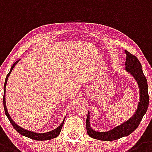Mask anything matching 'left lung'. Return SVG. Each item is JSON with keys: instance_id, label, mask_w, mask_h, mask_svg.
I'll return each instance as SVG.
<instances>
[{"instance_id": "obj_1", "label": "left lung", "mask_w": 152, "mask_h": 152, "mask_svg": "<svg viewBox=\"0 0 152 152\" xmlns=\"http://www.w3.org/2000/svg\"><path fill=\"white\" fill-rule=\"evenodd\" d=\"M125 53L126 54L125 63L126 71L135 78L139 86V102L137 109L131 118L107 132H98L91 129L90 126V114L89 112H88L86 119V129L88 136L93 139L102 141H113L129 136L139 126L143 116L147 111L149 104V96L148 93L147 79L142 72V65L136 56L130 54L127 50H125Z\"/></svg>"}]
</instances>
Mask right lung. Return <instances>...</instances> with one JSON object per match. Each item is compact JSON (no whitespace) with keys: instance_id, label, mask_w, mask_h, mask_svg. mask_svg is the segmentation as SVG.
<instances>
[{"instance_id":"1","label":"right lung","mask_w":152,"mask_h":152,"mask_svg":"<svg viewBox=\"0 0 152 152\" xmlns=\"http://www.w3.org/2000/svg\"><path fill=\"white\" fill-rule=\"evenodd\" d=\"M20 60H18L17 61L14 63L13 64V66H11L10 68V71L9 72L7 75V77H6V80H5V83H4V99H3V102H4V111L5 113H6L7 117L8 120H10V124H12V126H13L15 129H16L17 132H19L20 134L23 135V136H26V137H28L29 139H35V140L37 141H45V140H49V139H52L56 138L57 136H58V135L60 134L61 132V129H62L63 125H64V119L63 120L62 124L59 126L58 127H57L55 129L52 131H50V132H44V133H37V132H32V131H29V130H26V129H23L22 127H20V126H18L16 124H15V122L13 121V120L11 119L9 113L7 111V106H6V101H5V93H6V85L7 83V79L8 77H9L10 74L11 73V71L13 70V68L16 66V64L20 61Z\"/></svg>"}]
</instances>
